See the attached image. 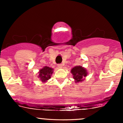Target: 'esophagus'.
<instances>
[{
	"mask_svg": "<svg viewBox=\"0 0 123 123\" xmlns=\"http://www.w3.org/2000/svg\"><path fill=\"white\" fill-rule=\"evenodd\" d=\"M58 67L59 68H62V64H58Z\"/></svg>",
	"mask_w": 123,
	"mask_h": 123,
	"instance_id": "34e87169",
	"label": "esophagus"
}]
</instances>
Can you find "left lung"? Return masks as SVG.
Here are the masks:
<instances>
[{
  "label": "left lung",
  "instance_id": "1",
  "mask_svg": "<svg viewBox=\"0 0 123 123\" xmlns=\"http://www.w3.org/2000/svg\"><path fill=\"white\" fill-rule=\"evenodd\" d=\"M73 75V78L74 79V82L78 83L81 82L85 79V77L88 74L87 70L82 66H76L70 70Z\"/></svg>",
  "mask_w": 123,
  "mask_h": 123
}]
</instances>
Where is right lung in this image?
I'll return each instance as SVG.
<instances>
[{"instance_id": "1", "label": "right lung", "mask_w": 123, "mask_h": 123, "mask_svg": "<svg viewBox=\"0 0 123 123\" xmlns=\"http://www.w3.org/2000/svg\"><path fill=\"white\" fill-rule=\"evenodd\" d=\"M53 69L49 66H45L39 70L38 72V78L42 83H46L51 78L53 73Z\"/></svg>"}]
</instances>
